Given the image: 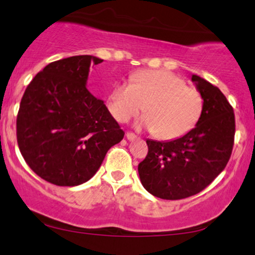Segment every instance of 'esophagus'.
Wrapping results in <instances>:
<instances>
[{
    "label": "esophagus",
    "mask_w": 255,
    "mask_h": 255,
    "mask_svg": "<svg viewBox=\"0 0 255 255\" xmlns=\"http://www.w3.org/2000/svg\"><path fill=\"white\" fill-rule=\"evenodd\" d=\"M126 138H127L128 140L133 141V140H135V139H136V135L132 132H127V133H126Z\"/></svg>",
    "instance_id": "obj_1"
}]
</instances>
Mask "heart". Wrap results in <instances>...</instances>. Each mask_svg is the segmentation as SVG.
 Masks as SVG:
<instances>
[{"label": "heart", "instance_id": "obj_1", "mask_svg": "<svg viewBox=\"0 0 255 255\" xmlns=\"http://www.w3.org/2000/svg\"><path fill=\"white\" fill-rule=\"evenodd\" d=\"M130 80L116 85L107 100L110 114L119 122L136 116L145 104L146 116L140 126L152 130L157 138L170 140L186 134L199 120L202 95L177 74L146 69L135 72Z\"/></svg>", "mask_w": 255, "mask_h": 255}]
</instances>
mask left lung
Wrapping results in <instances>:
<instances>
[{"mask_svg": "<svg viewBox=\"0 0 255 255\" xmlns=\"http://www.w3.org/2000/svg\"><path fill=\"white\" fill-rule=\"evenodd\" d=\"M203 99L193 129L170 141L148 139V155L138 165L144 188L154 197L183 199L202 192L222 172L234 148L235 114L219 88L192 76Z\"/></svg>", "mask_w": 255, "mask_h": 255, "instance_id": "8db88e82", "label": "left lung"}]
</instances>
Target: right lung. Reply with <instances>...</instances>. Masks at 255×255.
I'll return each mask as SVG.
<instances>
[{
	"mask_svg": "<svg viewBox=\"0 0 255 255\" xmlns=\"http://www.w3.org/2000/svg\"><path fill=\"white\" fill-rule=\"evenodd\" d=\"M101 62L90 55L51 62L21 98L18 146L29 167L56 186L89 181L125 136L104 101L87 89L90 64Z\"/></svg>",
	"mask_w": 255,
	"mask_h": 255,
	"instance_id": "obj_1",
	"label": "right lung"
}]
</instances>
